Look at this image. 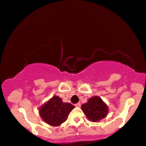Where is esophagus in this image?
Returning <instances> with one entry per match:
<instances>
[{
    "label": "esophagus",
    "mask_w": 146,
    "mask_h": 146,
    "mask_svg": "<svg viewBox=\"0 0 146 146\" xmlns=\"http://www.w3.org/2000/svg\"><path fill=\"white\" fill-rule=\"evenodd\" d=\"M80 106H81V103H78L76 104H75L76 107H80Z\"/></svg>",
    "instance_id": "obj_1"
}]
</instances>
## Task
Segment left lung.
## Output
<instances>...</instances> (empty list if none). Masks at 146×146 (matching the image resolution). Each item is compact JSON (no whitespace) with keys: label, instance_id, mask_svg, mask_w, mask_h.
I'll return each instance as SVG.
<instances>
[{"label":"left lung","instance_id":"left-lung-1","mask_svg":"<svg viewBox=\"0 0 146 146\" xmlns=\"http://www.w3.org/2000/svg\"><path fill=\"white\" fill-rule=\"evenodd\" d=\"M82 110L86 117L93 122H98L108 115L109 108L100 97L94 96L82 105Z\"/></svg>","mask_w":146,"mask_h":146}]
</instances>
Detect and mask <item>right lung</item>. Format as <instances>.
I'll list each match as a JSON object with an SVG mask.
<instances>
[{
  "label": "right lung",
  "instance_id": "add662e5",
  "mask_svg": "<svg viewBox=\"0 0 146 146\" xmlns=\"http://www.w3.org/2000/svg\"><path fill=\"white\" fill-rule=\"evenodd\" d=\"M74 106L70 103L63 102L62 99L54 96L39 108L42 120L52 126H58L67 119L70 112Z\"/></svg>",
  "mask_w": 146,
  "mask_h": 146
}]
</instances>
